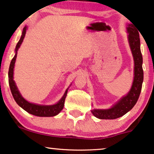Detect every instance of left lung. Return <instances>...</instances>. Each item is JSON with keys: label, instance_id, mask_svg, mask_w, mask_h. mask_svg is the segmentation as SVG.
Listing matches in <instances>:
<instances>
[{"label": "left lung", "instance_id": "obj_1", "mask_svg": "<svg viewBox=\"0 0 154 154\" xmlns=\"http://www.w3.org/2000/svg\"><path fill=\"white\" fill-rule=\"evenodd\" d=\"M126 29L128 33V43L134 60V79L132 87L130 91L125 95L122 97L111 108L92 109V113L97 119H116L123 116L133 108L140 97L144 79L140 34L137 28H136L134 24H128Z\"/></svg>", "mask_w": 154, "mask_h": 154}]
</instances>
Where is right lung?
I'll use <instances>...</instances> for the list:
<instances>
[{
    "mask_svg": "<svg viewBox=\"0 0 154 154\" xmlns=\"http://www.w3.org/2000/svg\"><path fill=\"white\" fill-rule=\"evenodd\" d=\"M27 28L28 26H25L23 29L22 35L20 41L17 44L15 48V54H14V57L10 62V67H9V71H8V80H9V85L10 88V90H11L12 94L13 96L14 100H15L19 106L26 111L30 113V114L36 116L40 117H51L57 115L60 113L61 111L62 110L64 106V101L66 99L67 92H68L69 88H67L66 91H65L64 95L60 99L57 103L53 105H41L34 104V103L29 102L28 101L25 100V99L22 96V94L19 91L17 87L16 83L13 80V74H14V64H15V61L17 58V51L19 48H20L21 45H22L23 41H24L25 34H26Z\"/></svg>",
    "mask_w": 154,
    "mask_h": 154,
    "instance_id": "1",
    "label": "right lung"
}]
</instances>
